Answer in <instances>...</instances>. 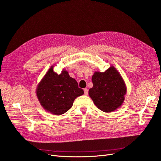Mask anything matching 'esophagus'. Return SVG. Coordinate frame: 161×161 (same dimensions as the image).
Returning a JSON list of instances; mask_svg holds the SVG:
<instances>
[{
    "instance_id": "1",
    "label": "esophagus",
    "mask_w": 161,
    "mask_h": 161,
    "mask_svg": "<svg viewBox=\"0 0 161 161\" xmlns=\"http://www.w3.org/2000/svg\"><path fill=\"white\" fill-rule=\"evenodd\" d=\"M84 92H85V95H88V89H86V88L84 89Z\"/></svg>"
}]
</instances>
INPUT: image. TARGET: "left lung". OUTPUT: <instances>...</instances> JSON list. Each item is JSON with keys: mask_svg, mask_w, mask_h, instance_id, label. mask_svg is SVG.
<instances>
[{"mask_svg": "<svg viewBox=\"0 0 161 161\" xmlns=\"http://www.w3.org/2000/svg\"><path fill=\"white\" fill-rule=\"evenodd\" d=\"M92 82L93 86L89 89V95L100 110L109 113L123 104L127 88L123 78L114 66L103 72H95Z\"/></svg>", "mask_w": 161, "mask_h": 161, "instance_id": "8db88e82", "label": "left lung"}]
</instances>
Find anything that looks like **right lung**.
<instances>
[{
	"label": "right lung",
	"mask_w": 161,
	"mask_h": 161,
	"mask_svg": "<svg viewBox=\"0 0 161 161\" xmlns=\"http://www.w3.org/2000/svg\"><path fill=\"white\" fill-rule=\"evenodd\" d=\"M52 66L39 82L36 88L37 97L46 111L60 115L69 110L76 97L84 94L77 82L63 69L60 75Z\"/></svg>",
	"instance_id": "right-lung-1"
}]
</instances>
